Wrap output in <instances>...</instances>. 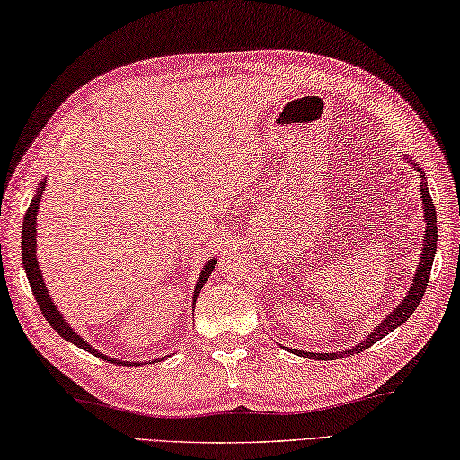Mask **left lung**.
<instances>
[{"mask_svg":"<svg viewBox=\"0 0 460 460\" xmlns=\"http://www.w3.org/2000/svg\"><path fill=\"white\" fill-rule=\"evenodd\" d=\"M399 155L405 159L407 164L413 165L415 170L420 173V199H421V208H424V221H426V231H424V242H421V252H420V260H418V268H415L413 274V282L407 295L401 298L399 305L393 309L389 315L383 317V322L378 323L375 330H370V333L364 338V341L356 346H349L348 349H341V352H307V349H295V348H287L282 346L288 352H293L296 356H303V358L309 360H335V358H344V356L349 354H360L362 349L370 348L373 344H376L378 340H383L385 335H389L393 330H397L399 325H403L407 319L411 317V313L418 309V305L421 303V296L426 293L428 280H429V272H432V261H434V253H436V242H438V225H436V208L432 204V196H429L428 190V181L424 172H421L420 164L415 162L411 155L407 153H401Z\"/></svg>","mask_w":460,"mask_h":460,"instance_id":"1","label":"left lung"}]
</instances>
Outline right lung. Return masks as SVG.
<instances>
[{"label": "right lung", "instance_id": "1", "mask_svg": "<svg viewBox=\"0 0 460 460\" xmlns=\"http://www.w3.org/2000/svg\"><path fill=\"white\" fill-rule=\"evenodd\" d=\"M45 186H47V178H42V181L36 188V192L32 196L31 204H28V210L24 215V225H22V264H24L26 270V276H28V282H31V288H32V295L36 298V303H39V307L42 311V315H45L47 322L50 323V327L61 335L63 340L71 341L73 346L85 349V352H90L93 356H98L102 360H108V362H114V364H137V362H128V360H119V358H112V356H106L102 354L98 348H93L87 344V341L79 335L73 327L67 323V319L63 317V313L57 307L53 296L49 295V288L45 284V279H42V270L39 266V258H36V215H39V204H40V196L45 192ZM217 264V258H210L204 268L200 270L199 274V280H196V287H194V295H192V305H196V296L200 295V290L207 280L210 279V274H213ZM164 360L162 358H157ZM155 362V360H153Z\"/></svg>", "mask_w": 460, "mask_h": 460}]
</instances>
